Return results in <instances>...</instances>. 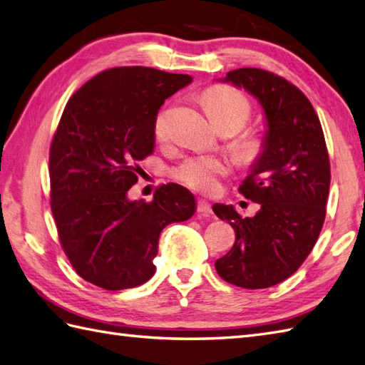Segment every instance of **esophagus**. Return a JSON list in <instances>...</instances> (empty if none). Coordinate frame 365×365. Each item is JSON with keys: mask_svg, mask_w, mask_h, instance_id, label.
Listing matches in <instances>:
<instances>
[{"mask_svg": "<svg viewBox=\"0 0 365 365\" xmlns=\"http://www.w3.org/2000/svg\"><path fill=\"white\" fill-rule=\"evenodd\" d=\"M197 213H199L200 216H204V218H210L212 213H213L210 204H208L207 200L199 199V200H197Z\"/></svg>", "mask_w": 365, "mask_h": 365, "instance_id": "34e87169", "label": "esophagus"}]
</instances>
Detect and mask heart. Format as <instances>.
Wrapping results in <instances>:
<instances>
[{
	"mask_svg": "<svg viewBox=\"0 0 365 365\" xmlns=\"http://www.w3.org/2000/svg\"><path fill=\"white\" fill-rule=\"evenodd\" d=\"M202 100L208 115L220 131L224 130L235 133L251 119L252 106L250 98L242 91L232 86L220 84V86L208 88L204 92ZM170 113H173V106L165 105L155 115L153 133L160 143H166L170 136ZM235 149L243 160L252 161L262 153L263 141L257 136L247 135L238 139ZM229 170L230 165L227 160L215 157V155H195L178 163L173 169V175L185 187L205 192L216 188L220 178L227 175Z\"/></svg>",
	"mask_w": 365,
	"mask_h": 365,
	"instance_id": "obj_1",
	"label": "heart"
}]
</instances>
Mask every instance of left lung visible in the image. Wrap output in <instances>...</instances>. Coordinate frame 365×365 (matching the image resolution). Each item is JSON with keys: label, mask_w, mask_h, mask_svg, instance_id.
Returning <instances> with one entry per match:
<instances>
[{"label": "left lung", "mask_w": 365, "mask_h": 365, "mask_svg": "<svg viewBox=\"0 0 365 365\" xmlns=\"http://www.w3.org/2000/svg\"><path fill=\"white\" fill-rule=\"evenodd\" d=\"M224 81L259 100L268 130L260 157L238 188L260 210L242 218L232 205H213L235 230L234 246L215 268L229 284L267 289L290 277L317 243L327 216L329 155L319 115L292 83L254 67L232 71Z\"/></svg>", "instance_id": "left-lung-1"}]
</instances>
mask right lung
<instances>
[{
  "label": "right lung",
  "instance_id": "1",
  "mask_svg": "<svg viewBox=\"0 0 365 365\" xmlns=\"http://www.w3.org/2000/svg\"><path fill=\"white\" fill-rule=\"evenodd\" d=\"M192 81L150 67H114L75 92L50 147V197L61 246L76 274L105 290L155 274L161 230L190 220L191 192L161 185L152 202L128 200L138 161L153 152L161 105Z\"/></svg>",
  "mask_w": 365,
  "mask_h": 365
}]
</instances>
